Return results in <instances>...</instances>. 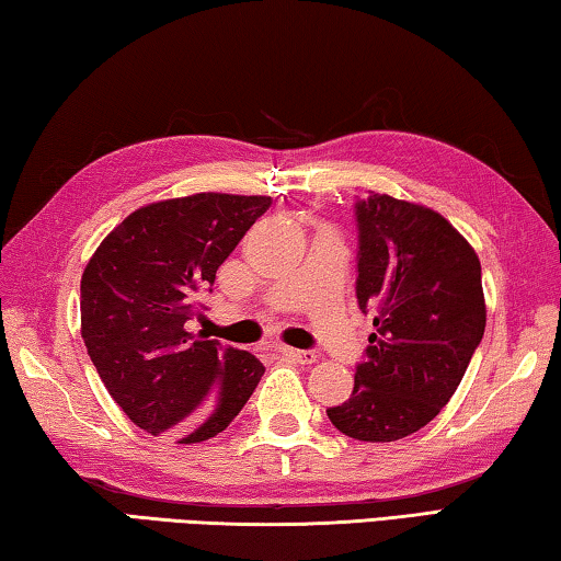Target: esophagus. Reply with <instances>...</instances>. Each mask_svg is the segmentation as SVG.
Masks as SVG:
<instances>
[{
  "label": "esophagus",
  "mask_w": 561,
  "mask_h": 561,
  "mask_svg": "<svg viewBox=\"0 0 561 561\" xmlns=\"http://www.w3.org/2000/svg\"><path fill=\"white\" fill-rule=\"evenodd\" d=\"M282 356L297 360V364H317L319 360L314 351H299V348H289V346L282 348Z\"/></svg>",
  "instance_id": "obj_1"
}]
</instances>
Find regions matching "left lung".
<instances>
[{
  "label": "left lung",
  "instance_id": "obj_1",
  "mask_svg": "<svg viewBox=\"0 0 561 561\" xmlns=\"http://www.w3.org/2000/svg\"><path fill=\"white\" fill-rule=\"evenodd\" d=\"M358 309L374 334L348 401L327 408L354 440L391 443L428 425L485 334L480 260L431 207L374 193L356 203Z\"/></svg>",
  "mask_w": 561,
  "mask_h": 561
}]
</instances>
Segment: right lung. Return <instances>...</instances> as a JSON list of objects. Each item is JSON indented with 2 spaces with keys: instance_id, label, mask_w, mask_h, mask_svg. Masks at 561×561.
Returning a JSON list of instances; mask_svg holds the SVG:
<instances>
[{
  "instance_id": "add662e5",
  "label": "right lung",
  "mask_w": 561,
  "mask_h": 561,
  "mask_svg": "<svg viewBox=\"0 0 561 561\" xmlns=\"http://www.w3.org/2000/svg\"><path fill=\"white\" fill-rule=\"evenodd\" d=\"M267 195L197 193L130 213L81 277V336L113 401L150 435L222 433L264 374L260 358L195 336V294L260 215Z\"/></svg>"
}]
</instances>
